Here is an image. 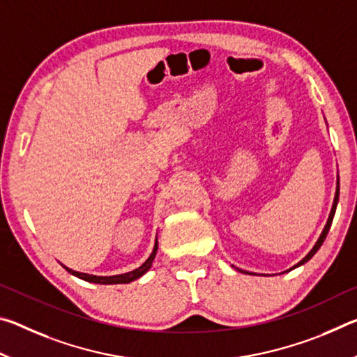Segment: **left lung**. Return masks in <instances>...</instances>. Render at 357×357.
Here are the masks:
<instances>
[{"instance_id":"left-lung-1","label":"left lung","mask_w":357,"mask_h":357,"mask_svg":"<svg viewBox=\"0 0 357 357\" xmlns=\"http://www.w3.org/2000/svg\"><path fill=\"white\" fill-rule=\"evenodd\" d=\"M338 192H340V185H338V179H337V189H335V197H334V203H332V208H331V213H329V217H328V222H326V225H324V228H323V231H321V234H319V238H318V241L315 243V245L312 247V250L307 253V255L301 259V261L298 263V264H294L291 269H294V268H299V266H302L304 263H307L309 261V259L315 255V253L318 252V249L319 247L323 245V243H324V239H326V236H328V233H329V228H331V225H332V219H334V214H335V209H337V203H338ZM289 269V271H291ZM241 271V269H239ZM243 273H245V274H250V273H247V271H243Z\"/></svg>"}]
</instances>
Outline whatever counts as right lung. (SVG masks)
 I'll return each instance as SVG.
<instances>
[{
	"mask_svg": "<svg viewBox=\"0 0 357 357\" xmlns=\"http://www.w3.org/2000/svg\"><path fill=\"white\" fill-rule=\"evenodd\" d=\"M157 247H159V243H157V236L154 241V247H153V252H151V255L148 257L146 261H144L140 268H137L134 271H130V273H126V274H118V275H93V274H84V273H78V271H74L68 268V266H64V269L68 271L69 274L78 277V279H82L84 282H89V283H99V285H118V283H130L137 279H140L142 275H144L151 269V266H153V261L155 258V253H157Z\"/></svg>",
	"mask_w": 357,
	"mask_h": 357,
	"instance_id": "right-lung-1",
	"label": "right lung"
}]
</instances>
